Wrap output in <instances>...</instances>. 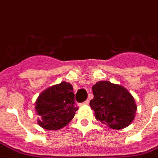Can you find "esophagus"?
Returning <instances> with one entry per match:
<instances>
[{
	"label": "esophagus",
	"mask_w": 158,
	"mask_h": 158,
	"mask_svg": "<svg viewBox=\"0 0 158 158\" xmlns=\"http://www.w3.org/2000/svg\"><path fill=\"white\" fill-rule=\"evenodd\" d=\"M89 103V100H86L85 102H84V103L83 104H84V105H88Z\"/></svg>",
	"instance_id": "1"
}]
</instances>
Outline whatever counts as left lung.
Segmentation results:
<instances>
[{
  "label": "left lung",
  "mask_w": 158,
  "mask_h": 158,
  "mask_svg": "<svg viewBox=\"0 0 158 158\" xmlns=\"http://www.w3.org/2000/svg\"><path fill=\"white\" fill-rule=\"evenodd\" d=\"M90 106L97 120L114 130H122L132 123L137 105L132 94L120 84L98 81L93 86Z\"/></svg>",
  "instance_id": "8db88e82"
}]
</instances>
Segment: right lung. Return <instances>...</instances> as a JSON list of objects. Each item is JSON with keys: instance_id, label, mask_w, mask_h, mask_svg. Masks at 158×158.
<instances>
[{"instance_id": "1", "label": "right lung", "mask_w": 158, "mask_h": 158, "mask_svg": "<svg viewBox=\"0 0 158 158\" xmlns=\"http://www.w3.org/2000/svg\"><path fill=\"white\" fill-rule=\"evenodd\" d=\"M73 86L61 82L49 87L39 94L36 100L38 124L48 130H57L66 126L75 115L78 108L74 106Z\"/></svg>"}]
</instances>
